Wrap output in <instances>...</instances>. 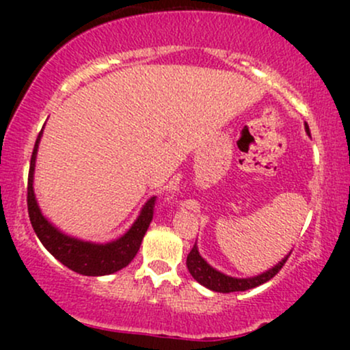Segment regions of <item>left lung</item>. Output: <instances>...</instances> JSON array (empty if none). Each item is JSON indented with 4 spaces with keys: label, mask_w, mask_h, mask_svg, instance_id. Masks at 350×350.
Listing matches in <instances>:
<instances>
[{
    "label": "left lung",
    "mask_w": 350,
    "mask_h": 350,
    "mask_svg": "<svg viewBox=\"0 0 350 350\" xmlns=\"http://www.w3.org/2000/svg\"><path fill=\"white\" fill-rule=\"evenodd\" d=\"M304 128H306V133L309 135V126L306 123H304ZM290 253H288V255L284 256L281 262L276 263L275 267H271L270 270L260 273V275H256V276H250V278H235V276H228V275H226V273L215 270L214 267H211V265H208L206 260L200 256L198 243L192 247L191 253L187 255L186 265H187L189 273L192 275V278L198 281V283L202 284V286L208 288L211 291H217V293L247 291V290H252V288H255V286H260V284L267 283V281H270L273 276H275L276 273L283 268V265L286 263Z\"/></svg>",
    "instance_id": "left-lung-1"
}]
</instances>
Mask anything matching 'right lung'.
Segmentation results:
<instances>
[{"mask_svg":"<svg viewBox=\"0 0 350 350\" xmlns=\"http://www.w3.org/2000/svg\"><path fill=\"white\" fill-rule=\"evenodd\" d=\"M41 138L42 131L36 139L33 156H31L29 179H27V212H29L31 224H33L38 239L41 240V243L52 256H55L60 263L66 265L67 268L79 273V275L103 276L128 267L138 253L143 237L152 220L154 198L146 200L133 226L128 228L120 239L111 240V242H87V240H80L77 237L64 234L42 214L34 194L36 156H38Z\"/></svg>","mask_w":350,"mask_h":350,"instance_id":"obj_1","label":"right lung"}]
</instances>
